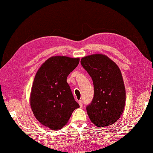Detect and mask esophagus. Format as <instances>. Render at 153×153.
Masks as SVG:
<instances>
[{"label":"esophagus","instance_id":"1","mask_svg":"<svg viewBox=\"0 0 153 153\" xmlns=\"http://www.w3.org/2000/svg\"><path fill=\"white\" fill-rule=\"evenodd\" d=\"M78 103H79V106H80L81 108H82V107L83 106V103H82V101L81 100H79V101H78Z\"/></svg>","mask_w":153,"mask_h":153}]
</instances>
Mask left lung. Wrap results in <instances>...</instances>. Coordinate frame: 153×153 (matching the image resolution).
Listing matches in <instances>:
<instances>
[{
	"instance_id": "left-lung-1",
	"label": "left lung",
	"mask_w": 153,
	"mask_h": 153,
	"mask_svg": "<svg viewBox=\"0 0 153 153\" xmlns=\"http://www.w3.org/2000/svg\"><path fill=\"white\" fill-rule=\"evenodd\" d=\"M80 63L92 78L94 96L86 106L95 126H110L120 119L124 109L126 91L121 71L116 64L102 54L84 57Z\"/></svg>"
}]
</instances>
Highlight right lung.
Listing matches in <instances>:
<instances>
[{
	"label": "right lung",
	"instance_id": "1",
	"mask_svg": "<svg viewBox=\"0 0 153 153\" xmlns=\"http://www.w3.org/2000/svg\"><path fill=\"white\" fill-rule=\"evenodd\" d=\"M79 61V58L53 56L36 73L30 96L31 110L40 123L52 130L62 128L79 107L67 82Z\"/></svg>",
	"mask_w": 153,
	"mask_h": 153
}]
</instances>
